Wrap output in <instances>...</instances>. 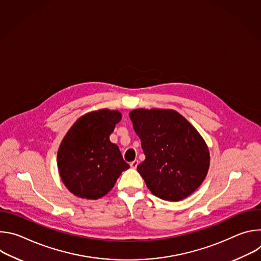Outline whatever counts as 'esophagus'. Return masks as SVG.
Wrapping results in <instances>:
<instances>
[{
  "instance_id": "34e87169",
  "label": "esophagus",
  "mask_w": 261,
  "mask_h": 261,
  "mask_svg": "<svg viewBox=\"0 0 261 261\" xmlns=\"http://www.w3.org/2000/svg\"><path fill=\"white\" fill-rule=\"evenodd\" d=\"M137 165H138V160H134V161H132V162L130 163V166H131V168H133V169H135V168L137 167Z\"/></svg>"
}]
</instances>
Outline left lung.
<instances>
[{"instance_id": "8db88e82", "label": "left lung", "mask_w": 261, "mask_h": 261, "mask_svg": "<svg viewBox=\"0 0 261 261\" xmlns=\"http://www.w3.org/2000/svg\"><path fill=\"white\" fill-rule=\"evenodd\" d=\"M145 160L137 166L151 192L168 201L192 194L210 167L207 145L198 131L172 109H134L129 114Z\"/></svg>"}]
</instances>
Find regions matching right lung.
Wrapping results in <instances>:
<instances>
[{
	"mask_svg": "<svg viewBox=\"0 0 261 261\" xmlns=\"http://www.w3.org/2000/svg\"><path fill=\"white\" fill-rule=\"evenodd\" d=\"M122 115L100 109L81 117L69 129L58 151V168L67 189L75 196L98 199L115 186L130 166L109 140Z\"/></svg>",
	"mask_w": 261,
	"mask_h": 261,
	"instance_id": "right-lung-1",
	"label": "right lung"
}]
</instances>
